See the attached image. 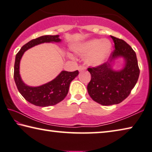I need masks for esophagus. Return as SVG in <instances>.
<instances>
[{
	"label": "esophagus",
	"instance_id": "esophagus-1",
	"mask_svg": "<svg viewBox=\"0 0 152 152\" xmlns=\"http://www.w3.org/2000/svg\"><path fill=\"white\" fill-rule=\"evenodd\" d=\"M86 69V67L83 65H79L78 66V70L79 71H83Z\"/></svg>",
	"mask_w": 152,
	"mask_h": 152
}]
</instances>
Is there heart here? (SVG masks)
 I'll use <instances>...</instances> for the list:
<instances>
[{
    "mask_svg": "<svg viewBox=\"0 0 152 152\" xmlns=\"http://www.w3.org/2000/svg\"><path fill=\"white\" fill-rule=\"evenodd\" d=\"M112 44L108 39H92L81 44L75 48L76 53L86 55L85 61L89 65L96 66L103 64L110 55Z\"/></svg>",
    "mask_w": 152,
    "mask_h": 152,
    "instance_id": "obj_1",
    "label": "heart"
}]
</instances>
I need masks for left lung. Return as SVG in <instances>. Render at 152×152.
Here are the masks:
<instances>
[{
	"mask_svg": "<svg viewBox=\"0 0 152 152\" xmlns=\"http://www.w3.org/2000/svg\"><path fill=\"white\" fill-rule=\"evenodd\" d=\"M114 43L108 61L98 66L89 67L91 80L88 85L89 95L103 106L118 104L126 99L137 82L139 76L135 52L123 39L110 36ZM118 57H123L126 66L121 71H114L111 63Z\"/></svg>",
	"mask_w": 152,
	"mask_h": 152,
	"instance_id": "8db88e82",
	"label": "left lung"
}]
</instances>
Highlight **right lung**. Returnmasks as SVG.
<instances>
[{
    "label": "right lung",
    "instance_id": "1",
    "mask_svg": "<svg viewBox=\"0 0 152 152\" xmlns=\"http://www.w3.org/2000/svg\"><path fill=\"white\" fill-rule=\"evenodd\" d=\"M59 36H43L34 39L21 47L16 54L14 65V79L19 93L27 102L34 105L46 107L54 106L63 100L69 91L71 82L78 75L79 71H63L53 81L39 87H30L25 84L19 74L20 61L23 53L31 47L44 42H59Z\"/></svg>",
    "mask_w": 152,
    "mask_h": 152
}]
</instances>
